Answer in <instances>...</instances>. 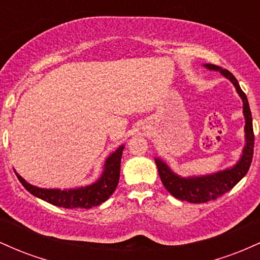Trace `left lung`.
Listing matches in <instances>:
<instances>
[{
	"label": "left lung",
	"instance_id": "left-lung-1",
	"mask_svg": "<svg viewBox=\"0 0 260 260\" xmlns=\"http://www.w3.org/2000/svg\"><path fill=\"white\" fill-rule=\"evenodd\" d=\"M205 67L209 70L220 71L222 76L230 79L232 84L236 86L240 96L243 101V113L246 118V147L243 149V154L241 156V160L234 166V168L220 171L217 174L203 176V177H190L183 178L177 176L165 162H162L160 159H155L156 162L157 171H159L161 182L164 187L171 193L175 198L180 201H186L189 203H207L209 201L219 198L225 193H228L230 189H232L236 184L238 183L244 175L248 172L250 164L253 159V150H254V133H253V122H252V113H250L249 104L247 100L246 94L242 91L237 79L231 72L228 70H222L219 66L215 64H205Z\"/></svg>",
	"mask_w": 260,
	"mask_h": 260
}]
</instances>
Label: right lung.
Returning <instances> with one entry per match:
<instances>
[{"instance_id":"right-lung-1","label":"right lung","mask_w":260,"mask_h":260,"mask_svg":"<svg viewBox=\"0 0 260 260\" xmlns=\"http://www.w3.org/2000/svg\"><path fill=\"white\" fill-rule=\"evenodd\" d=\"M123 148L124 147L122 145L115 153H112L107 157L105 170H104L100 180H98L90 186L68 190L44 189V188L31 186L18 174L17 177L28 192L52 205H57V207L66 209H89L96 207V205H100L101 203L105 202L106 199H109V197L115 192L116 187H117L118 180H120L121 156Z\"/></svg>"}]
</instances>
